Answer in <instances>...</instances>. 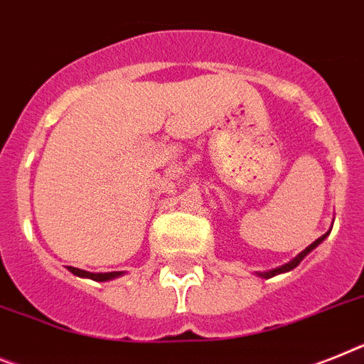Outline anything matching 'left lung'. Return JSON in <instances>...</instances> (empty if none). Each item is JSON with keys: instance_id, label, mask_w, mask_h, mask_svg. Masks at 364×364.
I'll return each mask as SVG.
<instances>
[{"instance_id": "1", "label": "left lung", "mask_w": 364, "mask_h": 364, "mask_svg": "<svg viewBox=\"0 0 364 364\" xmlns=\"http://www.w3.org/2000/svg\"><path fill=\"white\" fill-rule=\"evenodd\" d=\"M331 228H333V225H331ZM331 228H329L328 233H323L322 237H320V239H316L313 244H309V246H307V248H305L304 252L298 253V255H296V257L292 259V261L285 262V264H281V267H277V268H272V270H267V272H255V274H257L259 277H264V279H270V277L277 276V274H285V272L294 270V268L298 267V264H300V262L304 261V259L307 257V255H309V253L313 252V250L316 248V246H318V244H322L323 240H326V237H328V235L331 233Z\"/></svg>"}]
</instances>
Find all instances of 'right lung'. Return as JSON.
<instances>
[{
    "label": "right lung",
    "instance_id": "right-lung-1",
    "mask_svg": "<svg viewBox=\"0 0 364 364\" xmlns=\"http://www.w3.org/2000/svg\"><path fill=\"white\" fill-rule=\"evenodd\" d=\"M68 270L72 272L73 276L87 277V279H94V281H111L125 274V272H87V270H81V268H73V267H68Z\"/></svg>",
    "mask_w": 364,
    "mask_h": 364
}]
</instances>
